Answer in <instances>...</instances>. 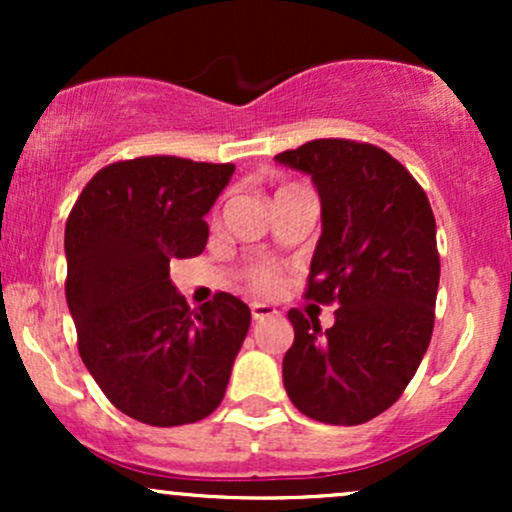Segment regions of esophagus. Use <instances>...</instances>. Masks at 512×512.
Instances as JSON below:
<instances>
[{"label": "esophagus", "mask_w": 512, "mask_h": 512, "mask_svg": "<svg viewBox=\"0 0 512 512\" xmlns=\"http://www.w3.org/2000/svg\"><path fill=\"white\" fill-rule=\"evenodd\" d=\"M250 313H252V320H255V322L269 320V317L279 315V313H276L274 305H269V303H250Z\"/></svg>", "instance_id": "1"}]
</instances>
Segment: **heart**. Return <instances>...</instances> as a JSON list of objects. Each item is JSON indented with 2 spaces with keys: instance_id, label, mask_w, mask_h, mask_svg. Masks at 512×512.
<instances>
[{
  "instance_id": "heart-1",
  "label": "heart",
  "mask_w": 512,
  "mask_h": 512,
  "mask_svg": "<svg viewBox=\"0 0 512 512\" xmlns=\"http://www.w3.org/2000/svg\"><path fill=\"white\" fill-rule=\"evenodd\" d=\"M281 190H286V187H281ZM245 279H248V286L252 291L272 293L279 286V269L272 262H255L245 272Z\"/></svg>"
}]
</instances>
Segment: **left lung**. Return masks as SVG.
I'll use <instances>...</instances> for the list:
<instances>
[{
  "instance_id": "obj_1",
  "label": "left lung",
  "mask_w": 512,
  "mask_h": 512,
  "mask_svg": "<svg viewBox=\"0 0 512 512\" xmlns=\"http://www.w3.org/2000/svg\"><path fill=\"white\" fill-rule=\"evenodd\" d=\"M274 158L315 182L322 236L305 298L337 305L330 330L289 310L286 395L322 424H366L402 397L431 342L440 281L431 204L373 144L315 139Z\"/></svg>"
}]
</instances>
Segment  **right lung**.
<instances>
[{"label":"right lung","mask_w":512,"mask_h":512,"mask_svg":"<svg viewBox=\"0 0 512 512\" xmlns=\"http://www.w3.org/2000/svg\"><path fill=\"white\" fill-rule=\"evenodd\" d=\"M233 163L142 156L98 170L64 228L69 313L103 395L149 426L209 416L226 395L250 308L216 293L199 310L170 281V260L204 250V216Z\"/></svg>","instance_id":"1"}]
</instances>
